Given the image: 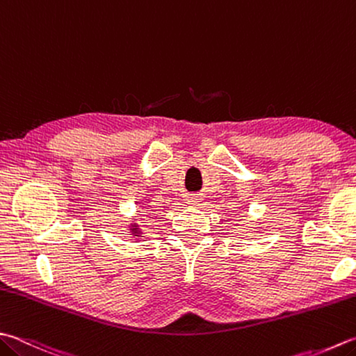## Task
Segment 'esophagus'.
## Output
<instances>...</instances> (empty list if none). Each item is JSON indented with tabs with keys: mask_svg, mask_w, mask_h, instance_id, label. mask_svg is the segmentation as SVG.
I'll list each match as a JSON object with an SVG mask.
<instances>
[{
	"mask_svg": "<svg viewBox=\"0 0 356 356\" xmlns=\"http://www.w3.org/2000/svg\"><path fill=\"white\" fill-rule=\"evenodd\" d=\"M197 200L198 198L195 195H191V197H187L186 201H187V203H191V204H197Z\"/></svg>",
	"mask_w": 356,
	"mask_h": 356,
	"instance_id": "obj_1",
	"label": "esophagus"
}]
</instances>
